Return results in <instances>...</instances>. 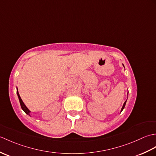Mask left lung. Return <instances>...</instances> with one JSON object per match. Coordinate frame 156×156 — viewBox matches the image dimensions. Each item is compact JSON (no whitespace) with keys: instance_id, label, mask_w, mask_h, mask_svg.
I'll return each mask as SVG.
<instances>
[{"instance_id":"left-lung-1","label":"left lung","mask_w":156,"mask_h":156,"mask_svg":"<svg viewBox=\"0 0 156 156\" xmlns=\"http://www.w3.org/2000/svg\"><path fill=\"white\" fill-rule=\"evenodd\" d=\"M126 102H127V101H126L125 102H124V104H123V106H122V108H121V111L123 110V108H125V104H126Z\"/></svg>"}]
</instances>
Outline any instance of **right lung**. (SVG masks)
<instances>
[{
    "mask_svg": "<svg viewBox=\"0 0 156 156\" xmlns=\"http://www.w3.org/2000/svg\"><path fill=\"white\" fill-rule=\"evenodd\" d=\"M16 93H17V95H18V97H19V102H20V104H21V108L23 110V111H24L26 114H27L29 115H30V114H29V112H30V111L29 110V109L27 108V107L25 105L24 102H23L22 99L21 98V97H20V95L19 94V92H18V90L17 91H16Z\"/></svg>",
    "mask_w": 156,
    "mask_h": 156,
    "instance_id": "obj_1",
    "label": "right lung"
}]
</instances>
